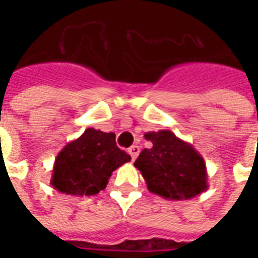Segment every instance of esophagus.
<instances>
[{
    "label": "esophagus",
    "mask_w": 258,
    "mask_h": 258,
    "mask_svg": "<svg viewBox=\"0 0 258 258\" xmlns=\"http://www.w3.org/2000/svg\"><path fill=\"white\" fill-rule=\"evenodd\" d=\"M140 151H141L140 146H137V145H133L131 148H130L128 153L131 155V159H133V160H135V159H137V156L140 155Z\"/></svg>",
    "instance_id": "obj_1"
}]
</instances>
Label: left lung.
I'll return each instance as SVG.
<instances>
[{"instance_id":"left-lung-1","label":"left lung","mask_w":258,"mask_h":258,"mask_svg":"<svg viewBox=\"0 0 258 258\" xmlns=\"http://www.w3.org/2000/svg\"><path fill=\"white\" fill-rule=\"evenodd\" d=\"M151 149H144L134 166L141 171L148 190L168 200H188L205 192L207 168L194 146L170 130L146 133Z\"/></svg>"}]
</instances>
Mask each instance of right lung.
I'll return each mask as SVG.
<instances>
[{
  "instance_id": "1",
  "label": "right lung",
  "mask_w": 258,
  "mask_h": 258,
  "mask_svg": "<svg viewBox=\"0 0 258 258\" xmlns=\"http://www.w3.org/2000/svg\"><path fill=\"white\" fill-rule=\"evenodd\" d=\"M130 160L116 145V134L87 128L55 157L51 185L72 196L96 195L106 188L113 171Z\"/></svg>"
}]
</instances>
